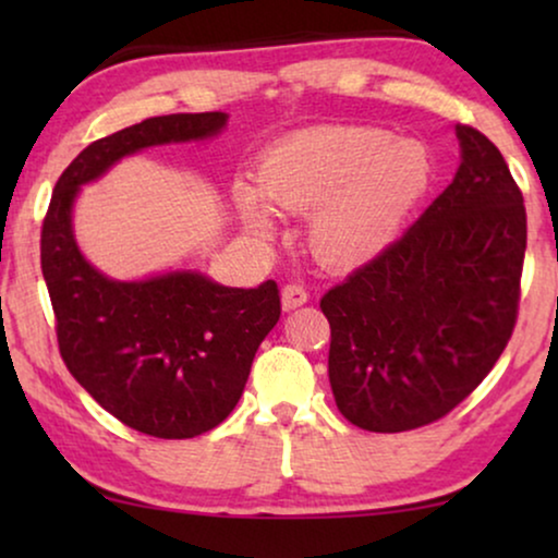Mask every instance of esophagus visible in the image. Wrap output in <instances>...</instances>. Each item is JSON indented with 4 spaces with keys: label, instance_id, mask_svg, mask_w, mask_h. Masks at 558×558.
Returning a JSON list of instances; mask_svg holds the SVG:
<instances>
[{
    "label": "esophagus",
    "instance_id": "esophagus-1",
    "mask_svg": "<svg viewBox=\"0 0 558 558\" xmlns=\"http://www.w3.org/2000/svg\"><path fill=\"white\" fill-rule=\"evenodd\" d=\"M307 300H310V294L302 284H287L284 289H281V307H284L287 312L302 307V304H307Z\"/></svg>",
    "mask_w": 558,
    "mask_h": 558
}]
</instances>
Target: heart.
<instances>
[{
	"instance_id": "heart-1",
	"label": "heart",
	"mask_w": 558,
	"mask_h": 558,
	"mask_svg": "<svg viewBox=\"0 0 558 558\" xmlns=\"http://www.w3.org/2000/svg\"><path fill=\"white\" fill-rule=\"evenodd\" d=\"M432 182L422 142L380 126H317L274 144L256 167V187H235V205L256 233L271 235L262 197L287 213H312L317 262L353 269L376 258Z\"/></svg>"
}]
</instances>
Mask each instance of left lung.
Segmentation results:
<instances>
[{
	"instance_id": "8db88e82",
	"label": "left lung",
	"mask_w": 558,
	"mask_h": 558,
	"mask_svg": "<svg viewBox=\"0 0 558 558\" xmlns=\"http://www.w3.org/2000/svg\"><path fill=\"white\" fill-rule=\"evenodd\" d=\"M462 165L407 233L332 287L330 386L365 432L426 426L468 399L518 319L525 205L500 149L457 124Z\"/></svg>"
}]
</instances>
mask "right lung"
Instances as JSON below:
<instances>
[{"instance_id":"obj_1","label":"right lung","mask_w":558,"mask_h":558,"mask_svg":"<svg viewBox=\"0 0 558 558\" xmlns=\"http://www.w3.org/2000/svg\"><path fill=\"white\" fill-rule=\"evenodd\" d=\"M223 124V111L167 113L90 142L58 178L43 220L40 266L65 368L121 424L159 439H193L231 414L279 323V287L231 289L193 271L111 281L75 246L71 205L121 157Z\"/></svg>"}]
</instances>
